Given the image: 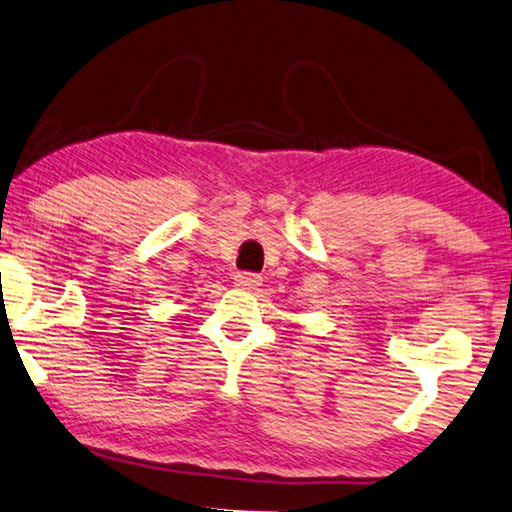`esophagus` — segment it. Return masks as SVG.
Returning <instances> with one entry per match:
<instances>
[{"mask_svg": "<svg viewBox=\"0 0 512 512\" xmlns=\"http://www.w3.org/2000/svg\"><path fill=\"white\" fill-rule=\"evenodd\" d=\"M261 276L254 274V272H238L236 274V286L242 290H254L261 286Z\"/></svg>", "mask_w": 512, "mask_h": 512, "instance_id": "obj_1", "label": "esophagus"}]
</instances>
